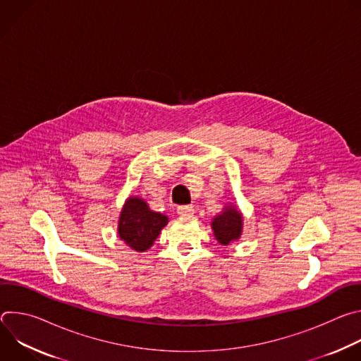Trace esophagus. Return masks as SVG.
<instances>
[{
    "instance_id": "34e87169",
    "label": "esophagus",
    "mask_w": 361,
    "mask_h": 361,
    "mask_svg": "<svg viewBox=\"0 0 361 361\" xmlns=\"http://www.w3.org/2000/svg\"><path fill=\"white\" fill-rule=\"evenodd\" d=\"M177 214L185 217V216H192L194 214V209L190 207V205H180L177 207Z\"/></svg>"
}]
</instances>
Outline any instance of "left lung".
Segmentation results:
<instances>
[{
    "mask_svg": "<svg viewBox=\"0 0 361 361\" xmlns=\"http://www.w3.org/2000/svg\"><path fill=\"white\" fill-rule=\"evenodd\" d=\"M212 230L221 245L238 241L243 234V213L235 204H226L221 213L212 220Z\"/></svg>",
    "mask_w": 361,
    "mask_h": 361,
    "instance_id": "8db88e82",
    "label": "left lung"
}]
</instances>
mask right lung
I'll return each instance as SVG.
<instances>
[{
	"instance_id": "add662e5",
	"label": "right lung",
	"mask_w": 361,
	"mask_h": 361,
	"mask_svg": "<svg viewBox=\"0 0 361 361\" xmlns=\"http://www.w3.org/2000/svg\"><path fill=\"white\" fill-rule=\"evenodd\" d=\"M167 223L169 217L152 212L144 198L130 195L120 212L117 233L130 248L142 252L154 244Z\"/></svg>"
}]
</instances>
